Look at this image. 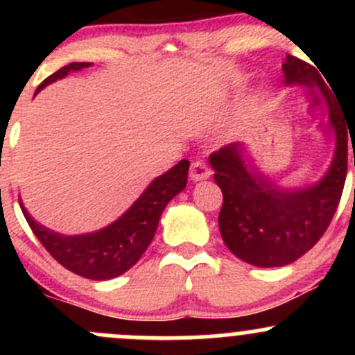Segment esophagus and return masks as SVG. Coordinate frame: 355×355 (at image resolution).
Segmentation results:
<instances>
[{
	"label": "esophagus",
	"mask_w": 355,
	"mask_h": 355,
	"mask_svg": "<svg viewBox=\"0 0 355 355\" xmlns=\"http://www.w3.org/2000/svg\"><path fill=\"white\" fill-rule=\"evenodd\" d=\"M211 177V171L207 170L206 164L199 163V161H194L191 164V171H189V178L192 182H200V180H206V178Z\"/></svg>",
	"instance_id": "esophagus-1"
}]
</instances>
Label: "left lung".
<instances>
[{"instance_id":"obj_1","label":"left lung","mask_w":355,"mask_h":355,"mask_svg":"<svg viewBox=\"0 0 355 355\" xmlns=\"http://www.w3.org/2000/svg\"><path fill=\"white\" fill-rule=\"evenodd\" d=\"M285 85L318 87V103L327 110L324 134L335 137V151L320 180L285 187L268 177L244 142L209 156L214 182L223 192L218 225L232 254L257 268L293 263L327 232L347 177V123L331 91L316 68L287 55L282 65ZM355 166V155H354Z\"/></svg>"}]
</instances>
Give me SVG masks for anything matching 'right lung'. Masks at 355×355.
<instances>
[{"instance_id": "obj_1", "label": "right lung", "mask_w": 355, "mask_h": 355, "mask_svg": "<svg viewBox=\"0 0 355 355\" xmlns=\"http://www.w3.org/2000/svg\"><path fill=\"white\" fill-rule=\"evenodd\" d=\"M92 63L75 62L49 75L37 87L62 80L71 71L84 70ZM189 161L182 159L156 177L135 202L120 218L89 234L63 235L35 221L20 199V207L35 237L62 266L89 280H111L130 270L151 244L164 207L187 185Z\"/></svg>"}]
</instances>
